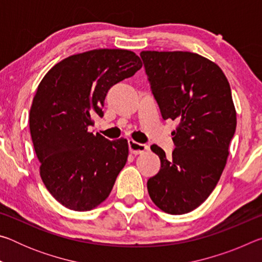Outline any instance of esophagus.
Here are the masks:
<instances>
[{
    "label": "esophagus",
    "instance_id": "1",
    "mask_svg": "<svg viewBox=\"0 0 262 262\" xmlns=\"http://www.w3.org/2000/svg\"><path fill=\"white\" fill-rule=\"evenodd\" d=\"M128 145H129V151L134 155H140L144 152L145 150H148V145L143 143H139V142H135L133 140L128 141Z\"/></svg>",
    "mask_w": 262,
    "mask_h": 262
}]
</instances>
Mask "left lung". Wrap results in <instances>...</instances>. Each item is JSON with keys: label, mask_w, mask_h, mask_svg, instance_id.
Returning <instances> with one entry per match:
<instances>
[{"label": "left lung", "mask_w": 262, "mask_h": 262, "mask_svg": "<svg viewBox=\"0 0 262 262\" xmlns=\"http://www.w3.org/2000/svg\"><path fill=\"white\" fill-rule=\"evenodd\" d=\"M145 74L172 132V157L152 144L161 170L148 180L152 202L171 215L194 210L216 187L229 156L237 118L231 89L214 62L190 52H141Z\"/></svg>", "instance_id": "obj_1"}]
</instances>
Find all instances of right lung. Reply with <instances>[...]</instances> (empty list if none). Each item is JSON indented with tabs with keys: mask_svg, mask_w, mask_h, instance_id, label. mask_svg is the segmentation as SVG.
<instances>
[{
	"mask_svg": "<svg viewBox=\"0 0 262 262\" xmlns=\"http://www.w3.org/2000/svg\"><path fill=\"white\" fill-rule=\"evenodd\" d=\"M141 67L132 51L94 50L56 63L38 85L29 115L31 137L42 183L68 209L99 206L125 166L127 140L110 141L88 128L104 115L110 89Z\"/></svg>",
	"mask_w": 262,
	"mask_h": 262,
	"instance_id": "add662e5",
	"label": "right lung"
}]
</instances>
